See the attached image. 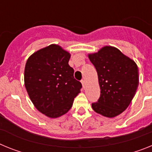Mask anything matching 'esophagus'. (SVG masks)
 <instances>
[{
	"label": "esophagus",
	"mask_w": 152,
	"mask_h": 152,
	"mask_svg": "<svg viewBox=\"0 0 152 152\" xmlns=\"http://www.w3.org/2000/svg\"><path fill=\"white\" fill-rule=\"evenodd\" d=\"M81 84H82V86H83V88H85L86 87V82H85V80H81Z\"/></svg>",
	"instance_id": "obj_1"
}]
</instances>
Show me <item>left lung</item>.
<instances>
[{
    "label": "left lung",
    "instance_id": "8db88e82",
    "mask_svg": "<svg viewBox=\"0 0 152 152\" xmlns=\"http://www.w3.org/2000/svg\"><path fill=\"white\" fill-rule=\"evenodd\" d=\"M96 70L100 96L92 103L93 110L112 118L123 112L131 103L139 86V69L135 61L119 49L105 46L89 55Z\"/></svg>",
    "mask_w": 152,
    "mask_h": 152
}]
</instances>
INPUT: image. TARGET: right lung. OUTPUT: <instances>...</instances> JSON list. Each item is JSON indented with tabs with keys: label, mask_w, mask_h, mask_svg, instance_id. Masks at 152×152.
I'll return each instance as SVG.
<instances>
[{
	"label": "right lung",
	"mask_w": 152,
	"mask_h": 152,
	"mask_svg": "<svg viewBox=\"0 0 152 152\" xmlns=\"http://www.w3.org/2000/svg\"><path fill=\"white\" fill-rule=\"evenodd\" d=\"M69 59L68 52L51 45L35 52L26 61L24 82L29 98L39 112L50 118L66 113L82 88L74 77Z\"/></svg>",
	"instance_id": "add662e5"
}]
</instances>
